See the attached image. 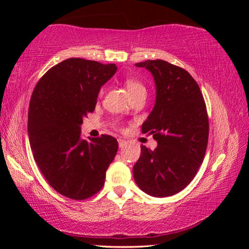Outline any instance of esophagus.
Here are the masks:
<instances>
[{"instance_id": "1", "label": "esophagus", "mask_w": 249, "mask_h": 249, "mask_svg": "<svg viewBox=\"0 0 249 249\" xmlns=\"http://www.w3.org/2000/svg\"><path fill=\"white\" fill-rule=\"evenodd\" d=\"M126 145H127V142H126L125 140H122V138H120V140H119V147H120V148H124Z\"/></svg>"}]
</instances>
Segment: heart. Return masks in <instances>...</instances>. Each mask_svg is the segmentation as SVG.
<instances>
[{"label": "heart", "mask_w": 249, "mask_h": 249, "mask_svg": "<svg viewBox=\"0 0 249 249\" xmlns=\"http://www.w3.org/2000/svg\"><path fill=\"white\" fill-rule=\"evenodd\" d=\"M125 86H126V89H127L130 96L134 95L135 93H137V92H140V91H145V87L142 86V83L134 78L126 79Z\"/></svg>", "instance_id": "obj_1"}]
</instances>
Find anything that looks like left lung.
I'll use <instances>...</instances> for the list:
<instances>
[{"mask_svg": "<svg viewBox=\"0 0 249 249\" xmlns=\"http://www.w3.org/2000/svg\"><path fill=\"white\" fill-rule=\"evenodd\" d=\"M135 66L154 78L155 105L142 129L154 134L158 145L155 150L141 146L133 176L147 195L170 196L191 182L203 161L209 140L204 99L196 80L180 67L160 59Z\"/></svg>", "mask_w": 249, "mask_h": 249, "instance_id": "left-lung-1", "label": "left lung"}]
</instances>
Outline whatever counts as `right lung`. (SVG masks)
<instances>
[{"mask_svg": "<svg viewBox=\"0 0 249 249\" xmlns=\"http://www.w3.org/2000/svg\"><path fill=\"white\" fill-rule=\"evenodd\" d=\"M116 70L115 64L67 59L41 77L32 94L27 129L34 159L48 183L70 199H88L102 189L119 149L109 135L89 141L81 135L83 119Z\"/></svg>", "mask_w": 249, "mask_h": 249, "instance_id": "1", "label": "right lung"}]
</instances>
